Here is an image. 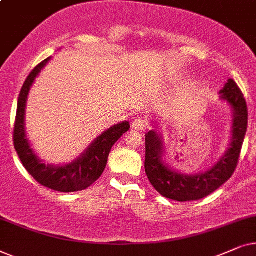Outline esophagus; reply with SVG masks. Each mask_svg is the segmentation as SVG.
Masks as SVG:
<instances>
[{"label":"esophagus","instance_id":"obj_1","mask_svg":"<svg viewBox=\"0 0 256 256\" xmlns=\"http://www.w3.org/2000/svg\"><path fill=\"white\" fill-rule=\"evenodd\" d=\"M148 128V122L142 118H136L132 122V128L136 131H144Z\"/></svg>","mask_w":256,"mask_h":256}]
</instances>
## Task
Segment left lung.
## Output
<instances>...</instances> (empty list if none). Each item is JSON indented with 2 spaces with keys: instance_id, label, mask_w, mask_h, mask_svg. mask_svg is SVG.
Here are the masks:
<instances>
[{
  "instance_id": "1",
  "label": "left lung",
  "mask_w": 256,
  "mask_h": 256,
  "mask_svg": "<svg viewBox=\"0 0 256 256\" xmlns=\"http://www.w3.org/2000/svg\"><path fill=\"white\" fill-rule=\"evenodd\" d=\"M221 100L233 110L232 142L222 158L204 173L187 176L173 171L162 160V136L150 131L145 136V172L156 192L176 202H192L210 196L233 176L239 162L241 148L248 125L246 100L233 80H228L220 91Z\"/></svg>"
}]
</instances>
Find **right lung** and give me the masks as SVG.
Listing matches in <instances>:
<instances>
[{
  "mask_svg": "<svg viewBox=\"0 0 256 256\" xmlns=\"http://www.w3.org/2000/svg\"><path fill=\"white\" fill-rule=\"evenodd\" d=\"M49 60L50 57L40 62L29 74L21 88L18 102H17L15 126H14V146L23 166L37 182L58 192H77V190L88 188L96 180L100 179L102 173L106 168L108 158L112 146L125 132L128 131L130 124L128 122H122L103 132L100 137L94 139V142H92V144L88 146L86 151L80 158L74 159L71 164L64 166L43 164L37 158L26 139L24 114L30 88L37 74Z\"/></svg>",
  "mask_w": 256,
  "mask_h": 256,
  "instance_id": "obj_1",
  "label": "right lung"
}]
</instances>
